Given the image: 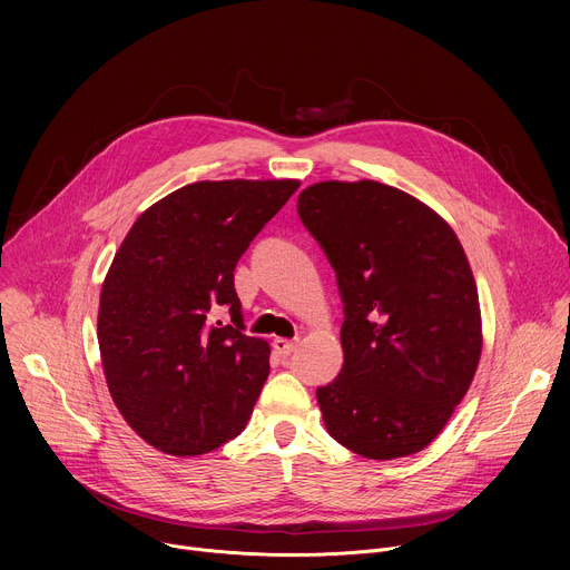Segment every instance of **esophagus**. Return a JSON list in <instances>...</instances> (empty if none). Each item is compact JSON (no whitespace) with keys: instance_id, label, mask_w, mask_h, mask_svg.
Returning a JSON list of instances; mask_svg holds the SVG:
<instances>
[{"instance_id":"34e87169","label":"esophagus","mask_w":570,"mask_h":570,"mask_svg":"<svg viewBox=\"0 0 570 570\" xmlns=\"http://www.w3.org/2000/svg\"><path fill=\"white\" fill-rule=\"evenodd\" d=\"M273 347L279 356H291L297 350V341H286V338H275Z\"/></svg>"}]
</instances>
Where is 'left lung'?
<instances>
[{"mask_svg":"<svg viewBox=\"0 0 570 570\" xmlns=\"http://www.w3.org/2000/svg\"><path fill=\"white\" fill-rule=\"evenodd\" d=\"M297 214L345 304L343 370L315 390L324 426L370 460L426 449L482 352L478 291L455 232L422 200L374 180L311 185Z\"/></svg>","mask_w":570,"mask_h":570,"instance_id":"obj_1","label":"left lung"}]
</instances>
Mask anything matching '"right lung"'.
<instances>
[{
	"mask_svg": "<svg viewBox=\"0 0 570 570\" xmlns=\"http://www.w3.org/2000/svg\"><path fill=\"white\" fill-rule=\"evenodd\" d=\"M297 180H203L150 205L104 279L99 350L128 426L169 455H203L246 429L271 347L243 334L234 268ZM220 307L230 324L213 322Z\"/></svg>",
	"mask_w": 570,
	"mask_h": 570,
	"instance_id": "1",
	"label": "right lung"
}]
</instances>
